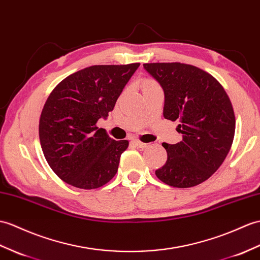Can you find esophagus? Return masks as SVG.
I'll return each mask as SVG.
<instances>
[{
    "instance_id": "esophagus-1",
    "label": "esophagus",
    "mask_w": 260,
    "mask_h": 260,
    "mask_svg": "<svg viewBox=\"0 0 260 260\" xmlns=\"http://www.w3.org/2000/svg\"><path fill=\"white\" fill-rule=\"evenodd\" d=\"M134 143L137 147H140V148H146V147H148V144L147 143H143V142H141V141H137V140H135Z\"/></svg>"
}]
</instances>
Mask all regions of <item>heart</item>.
I'll use <instances>...</instances> for the list:
<instances>
[{"instance_id":"b5f03b06","label":"heart","mask_w":260,"mask_h":260,"mask_svg":"<svg viewBox=\"0 0 260 260\" xmlns=\"http://www.w3.org/2000/svg\"><path fill=\"white\" fill-rule=\"evenodd\" d=\"M141 86L143 90H147L150 88L158 87V84L156 81L152 80V78H144V80L141 82Z\"/></svg>"}]
</instances>
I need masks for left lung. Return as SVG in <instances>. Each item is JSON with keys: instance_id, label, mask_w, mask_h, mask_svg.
I'll list each match as a JSON object with an SVG mask.
<instances>
[{"instance_id": "8db88e82", "label": "left lung", "mask_w": 260, "mask_h": 260, "mask_svg": "<svg viewBox=\"0 0 260 260\" xmlns=\"http://www.w3.org/2000/svg\"><path fill=\"white\" fill-rule=\"evenodd\" d=\"M144 69L164 89V117L179 122L183 140L162 143L165 165L156 176L177 188H188L218 170L235 136L234 108L224 87L214 76L184 63H146Z\"/></svg>"}]
</instances>
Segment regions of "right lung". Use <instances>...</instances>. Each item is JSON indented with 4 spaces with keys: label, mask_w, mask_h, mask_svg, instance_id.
Here are the masks:
<instances>
[{
    "label": "right lung",
    "mask_w": 260,
    "mask_h": 260,
    "mask_svg": "<svg viewBox=\"0 0 260 260\" xmlns=\"http://www.w3.org/2000/svg\"><path fill=\"white\" fill-rule=\"evenodd\" d=\"M138 66H89L64 78L48 96L40 117V142L48 165L65 183L94 189L115 176L128 141L112 140L96 124L113 111Z\"/></svg>",
    "instance_id": "obj_1"
}]
</instances>
